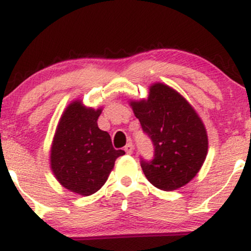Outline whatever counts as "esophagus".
<instances>
[{"label":"esophagus","mask_w":251,"mask_h":251,"mask_svg":"<svg viewBox=\"0 0 251 251\" xmlns=\"http://www.w3.org/2000/svg\"><path fill=\"white\" fill-rule=\"evenodd\" d=\"M124 150H125V152H126V153H127V154H131L132 152H133V150H134V146H133V144H132V143H128L127 145L125 146V149H124Z\"/></svg>","instance_id":"obj_1"}]
</instances>
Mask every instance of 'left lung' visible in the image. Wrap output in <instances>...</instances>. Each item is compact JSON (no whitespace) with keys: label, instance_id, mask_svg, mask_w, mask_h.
<instances>
[{"label":"left lung","instance_id":"8db88e82","mask_svg":"<svg viewBox=\"0 0 251 251\" xmlns=\"http://www.w3.org/2000/svg\"><path fill=\"white\" fill-rule=\"evenodd\" d=\"M129 105L154 146L153 159L140 158L148 180L164 191L188 184L208 153L205 127L192 106L160 82L150 87L148 99Z\"/></svg>","mask_w":251,"mask_h":251}]
</instances>
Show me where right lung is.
<instances>
[{
  "label": "right lung",
  "instance_id": "add662e5",
  "mask_svg": "<svg viewBox=\"0 0 251 251\" xmlns=\"http://www.w3.org/2000/svg\"><path fill=\"white\" fill-rule=\"evenodd\" d=\"M101 108H87L80 100L60 118L50 149V168L63 188L81 196L97 192L107 180L118 157L106 131L98 127Z\"/></svg>",
  "mask_w": 251,
  "mask_h": 251
}]
</instances>
